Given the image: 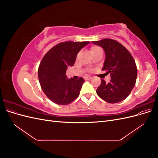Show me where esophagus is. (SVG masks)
Wrapping results in <instances>:
<instances>
[{
	"mask_svg": "<svg viewBox=\"0 0 158 158\" xmlns=\"http://www.w3.org/2000/svg\"><path fill=\"white\" fill-rule=\"evenodd\" d=\"M84 79L86 80H89L92 79V77H91V76H85Z\"/></svg>",
	"mask_w": 158,
	"mask_h": 158,
	"instance_id": "34e87169",
	"label": "esophagus"
}]
</instances>
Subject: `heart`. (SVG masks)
I'll return each mask as SVG.
<instances>
[{
    "instance_id": "heart-1",
    "label": "heart",
    "mask_w": 158,
    "mask_h": 158,
    "mask_svg": "<svg viewBox=\"0 0 158 158\" xmlns=\"http://www.w3.org/2000/svg\"><path fill=\"white\" fill-rule=\"evenodd\" d=\"M99 50H102L101 47H99L98 46H94L92 47V48H91V52H94V51H97Z\"/></svg>"
}]
</instances>
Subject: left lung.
I'll return each mask as SVG.
<instances>
[{
	"label": "left lung",
	"mask_w": 158,
	"mask_h": 158,
	"mask_svg": "<svg viewBox=\"0 0 158 158\" xmlns=\"http://www.w3.org/2000/svg\"><path fill=\"white\" fill-rule=\"evenodd\" d=\"M102 47L106 52L102 70L110 74L111 80L106 83L103 79L96 89L97 94L109 103H118L126 99L135 85L137 68L131 52L118 41L103 39L92 41Z\"/></svg>",
	"instance_id": "obj_1"
}]
</instances>
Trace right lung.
<instances>
[{
    "instance_id": "obj_1",
    "label": "right lung",
    "mask_w": 158,
    "mask_h": 158,
    "mask_svg": "<svg viewBox=\"0 0 158 158\" xmlns=\"http://www.w3.org/2000/svg\"><path fill=\"white\" fill-rule=\"evenodd\" d=\"M89 41H66L57 44L44 56L38 69L41 87L51 101L68 105L79 96L84 80L66 78L69 66H73L78 52Z\"/></svg>"
}]
</instances>
